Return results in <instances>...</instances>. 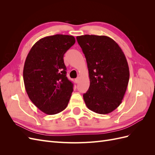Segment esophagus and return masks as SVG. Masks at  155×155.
<instances>
[{"mask_svg": "<svg viewBox=\"0 0 155 155\" xmlns=\"http://www.w3.org/2000/svg\"><path fill=\"white\" fill-rule=\"evenodd\" d=\"M75 81H76V83H78L79 81V78L78 77V78H77L76 79H75Z\"/></svg>", "mask_w": 155, "mask_h": 155, "instance_id": "34e87169", "label": "esophagus"}]
</instances>
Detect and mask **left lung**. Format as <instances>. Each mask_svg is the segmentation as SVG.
I'll list each match as a JSON object with an SVG mask.
<instances>
[{"mask_svg":"<svg viewBox=\"0 0 155 155\" xmlns=\"http://www.w3.org/2000/svg\"><path fill=\"white\" fill-rule=\"evenodd\" d=\"M85 54L90 87L83 94L88 109L107 114L122 101L129 79V69L122 50L105 35H85L76 37Z\"/></svg>","mask_w":155,"mask_h":155,"instance_id":"8db88e82","label":"left lung"}]
</instances>
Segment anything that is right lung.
Here are the masks:
<instances>
[{
	"label": "right lung",
	"instance_id": "right-lung-1",
	"mask_svg": "<svg viewBox=\"0 0 155 155\" xmlns=\"http://www.w3.org/2000/svg\"><path fill=\"white\" fill-rule=\"evenodd\" d=\"M74 37L57 34L41 39L28 54L23 79L30 100L44 113L52 115L66 109L73 83L66 77L65 52L74 45Z\"/></svg>",
	"mask_w": 155,
	"mask_h": 155
}]
</instances>
